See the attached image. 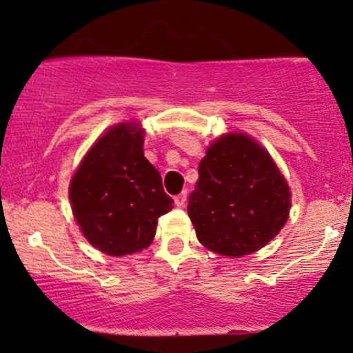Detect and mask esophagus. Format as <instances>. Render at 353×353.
<instances>
[{"label": "esophagus", "mask_w": 353, "mask_h": 353, "mask_svg": "<svg viewBox=\"0 0 353 353\" xmlns=\"http://www.w3.org/2000/svg\"><path fill=\"white\" fill-rule=\"evenodd\" d=\"M185 201H188V192H185V190H184V192L177 194V196L174 197V202H176L177 208H184Z\"/></svg>", "instance_id": "34e87169"}]
</instances>
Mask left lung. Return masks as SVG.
I'll list each match as a JSON object with an SVG mask.
<instances>
[{"label":"left lung","mask_w":353,"mask_h":353,"mask_svg":"<svg viewBox=\"0 0 353 353\" xmlns=\"http://www.w3.org/2000/svg\"><path fill=\"white\" fill-rule=\"evenodd\" d=\"M289 210V185L261 144L228 134L208 149L188 204L202 245L229 257L252 254L281 232Z\"/></svg>","instance_id":"8db88e82"}]
</instances>
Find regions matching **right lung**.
<instances>
[{
    "label": "right lung",
    "mask_w": 353,
    "mask_h": 353,
    "mask_svg": "<svg viewBox=\"0 0 353 353\" xmlns=\"http://www.w3.org/2000/svg\"><path fill=\"white\" fill-rule=\"evenodd\" d=\"M143 129L117 124L89 149L71 179L72 214L84 237L108 255L139 252L157 219L172 209L161 174L144 157Z\"/></svg>",
    "instance_id": "1"
}]
</instances>
